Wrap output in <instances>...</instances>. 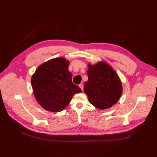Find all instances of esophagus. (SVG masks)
<instances>
[{
	"label": "esophagus",
	"instance_id": "34e87169",
	"mask_svg": "<svg viewBox=\"0 0 157 157\" xmlns=\"http://www.w3.org/2000/svg\"><path fill=\"white\" fill-rule=\"evenodd\" d=\"M79 87L81 89L82 91H83V85H82V84H80L79 85Z\"/></svg>",
	"mask_w": 157,
	"mask_h": 157
}]
</instances>
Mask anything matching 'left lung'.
I'll use <instances>...</instances> for the list:
<instances>
[{
  "label": "left lung",
  "instance_id": "obj_1",
  "mask_svg": "<svg viewBox=\"0 0 157 157\" xmlns=\"http://www.w3.org/2000/svg\"><path fill=\"white\" fill-rule=\"evenodd\" d=\"M87 81L84 90L89 101L99 109H105L115 104L122 93L121 80L109 64L103 61L95 65L89 64Z\"/></svg>",
  "mask_w": 157,
  "mask_h": 157
}]
</instances>
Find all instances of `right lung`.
Segmentation results:
<instances>
[{
    "instance_id": "obj_1",
    "label": "right lung",
    "mask_w": 157,
    "mask_h": 157,
    "mask_svg": "<svg viewBox=\"0 0 157 157\" xmlns=\"http://www.w3.org/2000/svg\"><path fill=\"white\" fill-rule=\"evenodd\" d=\"M68 66V61L56 58L41 64L32 77L34 96L47 110H63L75 94L81 92V88L73 83Z\"/></svg>"
}]
</instances>
